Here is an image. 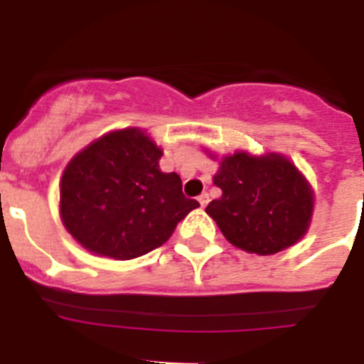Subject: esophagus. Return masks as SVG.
I'll return each instance as SVG.
<instances>
[{"mask_svg": "<svg viewBox=\"0 0 364 364\" xmlns=\"http://www.w3.org/2000/svg\"><path fill=\"white\" fill-rule=\"evenodd\" d=\"M208 202H210V195H208V193H202V195H198V204H200L202 208H205V205H208Z\"/></svg>", "mask_w": 364, "mask_h": 364, "instance_id": "1", "label": "esophagus"}]
</instances>
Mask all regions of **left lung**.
I'll return each mask as SVG.
<instances>
[{
    "label": "left lung",
    "instance_id": "1",
    "mask_svg": "<svg viewBox=\"0 0 364 364\" xmlns=\"http://www.w3.org/2000/svg\"><path fill=\"white\" fill-rule=\"evenodd\" d=\"M213 184L222 197L211 200L205 213L244 252L273 255L306 233L314 195L284 156L235 153L222 160Z\"/></svg>",
    "mask_w": 364,
    "mask_h": 364
}]
</instances>
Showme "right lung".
<instances>
[{
  "label": "right lung",
  "instance_id": "obj_1",
  "mask_svg": "<svg viewBox=\"0 0 364 364\" xmlns=\"http://www.w3.org/2000/svg\"><path fill=\"white\" fill-rule=\"evenodd\" d=\"M162 151L142 131L109 133L78 153L60 188L67 231L89 252L129 260L166 242L198 202L176 173H162Z\"/></svg>",
  "mask_w": 364,
  "mask_h": 364
}]
</instances>
